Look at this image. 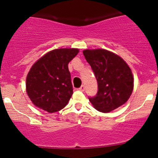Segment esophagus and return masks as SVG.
<instances>
[{"mask_svg": "<svg viewBox=\"0 0 158 158\" xmlns=\"http://www.w3.org/2000/svg\"><path fill=\"white\" fill-rule=\"evenodd\" d=\"M79 91H84L85 89V85H82L81 86V87L79 88Z\"/></svg>", "mask_w": 158, "mask_h": 158, "instance_id": "obj_1", "label": "esophagus"}]
</instances>
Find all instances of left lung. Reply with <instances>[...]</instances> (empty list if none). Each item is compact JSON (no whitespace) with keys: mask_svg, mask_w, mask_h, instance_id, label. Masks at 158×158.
Instances as JSON below:
<instances>
[{"mask_svg":"<svg viewBox=\"0 0 158 158\" xmlns=\"http://www.w3.org/2000/svg\"><path fill=\"white\" fill-rule=\"evenodd\" d=\"M83 55L98 81V93L88 97L94 108L109 112L125 103L133 89L132 73L126 62L104 49H86Z\"/></svg>","mask_w":158,"mask_h":158,"instance_id":"1","label":"left lung"}]
</instances>
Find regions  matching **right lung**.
<instances>
[{"mask_svg": "<svg viewBox=\"0 0 158 158\" xmlns=\"http://www.w3.org/2000/svg\"><path fill=\"white\" fill-rule=\"evenodd\" d=\"M78 52L77 48L55 49L33 65L26 79V90L36 106L55 112L67 104L73 93L68 64Z\"/></svg>", "mask_w": 158, "mask_h": 158, "instance_id": "add662e5", "label": "right lung"}]
</instances>
